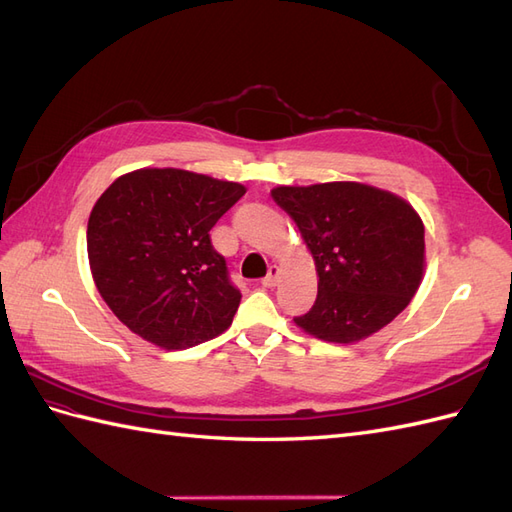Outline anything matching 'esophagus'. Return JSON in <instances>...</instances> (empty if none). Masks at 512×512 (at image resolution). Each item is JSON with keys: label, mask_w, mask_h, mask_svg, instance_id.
<instances>
[{"label": "esophagus", "mask_w": 512, "mask_h": 512, "mask_svg": "<svg viewBox=\"0 0 512 512\" xmlns=\"http://www.w3.org/2000/svg\"><path fill=\"white\" fill-rule=\"evenodd\" d=\"M277 282H280V267L271 265L267 277H265V280H262V286H265V288H273V286H277Z\"/></svg>", "instance_id": "esophagus-1"}]
</instances>
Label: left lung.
<instances>
[{
  "instance_id": "obj_1",
  "label": "left lung",
  "mask_w": 512,
  "mask_h": 512,
  "mask_svg": "<svg viewBox=\"0 0 512 512\" xmlns=\"http://www.w3.org/2000/svg\"><path fill=\"white\" fill-rule=\"evenodd\" d=\"M271 198L314 258L318 297L294 324L331 344H356L395 320L425 275V226L401 196L359 181L277 185Z\"/></svg>"
}]
</instances>
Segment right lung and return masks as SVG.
Listing matches in <instances>:
<instances>
[{"mask_svg":"<svg viewBox=\"0 0 512 512\" xmlns=\"http://www.w3.org/2000/svg\"><path fill=\"white\" fill-rule=\"evenodd\" d=\"M245 185L183 168L117 177L87 222V256L111 312L145 342L185 350L222 335L241 292L209 230Z\"/></svg>","mask_w":512,"mask_h":512,"instance_id":"right-lung-1","label":"right lung"}]
</instances>
